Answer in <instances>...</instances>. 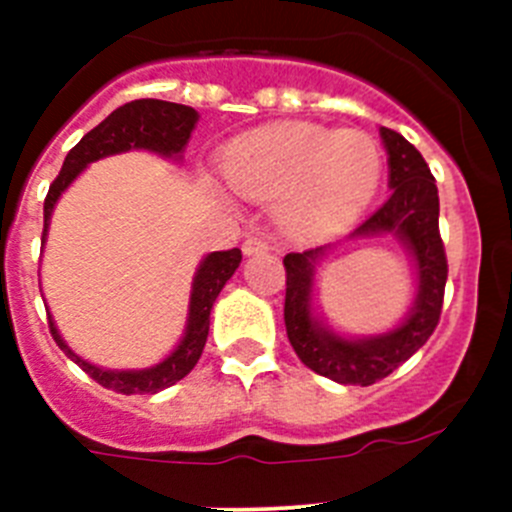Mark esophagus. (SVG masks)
<instances>
[{
  "instance_id": "1",
  "label": "esophagus",
  "mask_w": 512,
  "mask_h": 512,
  "mask_svg": "<svg viewBox=\"0 0 512 512\" xmlns=\"http://www.w3.org/2000/svg\"><path fill=\"white\" fill-rule=\"evenodd\" d=\"M269 251V238L261 233H253V235H246V241H243V253L246 256H251V253H264Z\"/></svg>"
}]
</instances>
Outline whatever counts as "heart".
Segmentation results:
<instances>
[{"label":"heart","instance_id":"1","mask_svg":"<svg viewBox=\"0 0 512 512\" xmlns=\"http://www.w3.org/2000/svg\"><path fill=\"white\" fill-rule=\"evenodd\" d=\"M235 192L274 200L292 238H320L351 223L382 179V151L364 133L284 122L235 140L223 161Z\"/></svg>","mask_w":512,"mask_h":512}]
</instances>
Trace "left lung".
Returning <instances> with one entry per match:
<instances>
[{
	"label": "left lung",
	"instance_id": "1",
	"mask_svg": "<svg viewBox=\"0 0 512 512\" xmlns=\"http://www.w3.org/2000/svg\"><path fill=\"white\" fill-rule=\"evenodd\" d=\"M382 140L390 153V197L377 212L366 217L354 235L395 233L415 253L420 274L418 300L410 318L387 336L369 341H343L318 328L310 318L312 269L323 248L287 253V292H284V325L287 338L302 364L320 377L341 384H369L390 377L397 366L433 336L441 320L443 289L449 277L446 248L438 230V189L431 169L413 143L390 128H382Z\"/></svg>",
	"mask_w": 512,
	"mask_h": 512
}]
</instances>
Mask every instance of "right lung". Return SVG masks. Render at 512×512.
I'll return each instance as SVG.
<instances>
[{
    "label": "right lung",
    "mask_w": 512,
    "mask_h": 512,
    "mask_svg": "<svg viewBox=\"0 0 512 512\" xmlns=\"http://www.w3.org/2000/svg\"><path fill=\"white\" fill-rule=\"evenodd\" d=\"M194 122H197V112H194L192 107L176 102H164V99H135V102L117 107L110 117H104L97 128L89 130V133L71 148L66 161H63L61 171H58V176L53 179L51 189L45 194L43 241L45 230H48V220H51L53 205H56V200L61 197L63 189L74 182L84 166L97 161V158L112 156V153L130 151V148H148V151H156L161 153V156L182 153V148L187 146L189 135H192L194 130ZM238 264H241V251H238V248L215 251L202 261L200 271H197V277H194L187 333H184L182 343H179V348H176L174 354L166 361H161L158 366H153V369H143V372H104V369H97V366L79 359V356L61 341L53 320H48V328H51L53 341L61 346V351H66V356H71V361H76V364H79L97 384H102L107 390L120 392V395H156L158 390H166V387H171V384H176L179 379L187 377L194 369V364L200 361L202 348H205L207 343V333H210L212 302L217 300V295H220V289L225 287V282L233 277V271L238 269Z\"/></svg>",
    "instance_id": "right-lung-1"
}]
</instances>
